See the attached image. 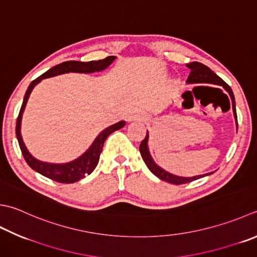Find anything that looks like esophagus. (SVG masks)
Wrapping results in <instances>:
<instances>
[{
  "instance_id": "esophagus-1",
  "label": "esophagus",
  "mask_w": 257,
  "mask_h": 257,
  "mask_svg": "<svg viewBox=\"0 0 257 257\" xmlns=\"http://www.w3.org/2000/svg\"><path fill=\"white\" fill-rule=\"evenodd\" d=\"M136 120H144V115L139 113H134L128 117V121H136Z\"/></svg>"
}]
</instances>
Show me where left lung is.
Segmentation results:
<instances>
[{
	"label": "left lung",
	"instance_id": "left-lung-1",
	"mask_svg": "<svg viewBox=\"0 0 257 257\" xmlns=\"http://www.w3.org/2000/svg\"><path fill=\"white\" fill-rule=\"evenodd\" d=\"M187 68L190 69V73L189 77L187 79V83H208V84H216V85H220L223 87L226 91L228 92L230 99H232V107H233V112H234V117L236 119V123H237V114H236V105H235V98H234V93L230 89L229 85L226 83L222 78H219L217 74L214 73L212 70H210L208 67H206L205 64L200 63V62H192L186 64ZM148 132L147 135H146V138L143 140L142 144H140V154H142V157L144 159L145 164L147 165V167L149 168L150 172H152L155 176H157L159 179L164 180V182H167L174 185H182V184H187L190 182H194L196 179H199L202 177H205V176L212 175L213 173H208V174H204V175H198V176H194V177H179V176H175L173 174H170L168 172H166L163 168H160L158 165H156L154 159L150 156L149 149H148Z\"/></svg>",
	"mask_w": 257,
	"mask_h": 257
}]
</instances>
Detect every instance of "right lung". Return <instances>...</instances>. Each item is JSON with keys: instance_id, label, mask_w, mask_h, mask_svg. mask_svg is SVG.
I'll return each instance as SVG.
<instances>
[{"instance_id": "right-lung-1", "label": "right lung", "mask_w": 257, "mask_h": 257, "mask_svg": "<svg viewBox=\"0 0 257 257\" xmlns=\"http://www.w3.org/2000/svg\"><path fill=\"white\" fill-rule=\"evenodd\" d=\"M115 60V57L113 55H110L105 59L98 60V61H89V62H81V61H65L60 63L55 67L48 70L47 72L40 75L39 78L30 83L27 92L24 94L23 98V103L22 107L20 109L19 117L17 119V127H15V134H17V138L20 145V148H21V152L25 162L35 172L41 174L45 177H48L52 180H55L58 183L62 184H72L78 182V180L84 178L87 175L91 174L94 168L97 167L99 163L100 154L102 152L103 144L105 139L108 138L110 134H112L115 130L121 129L125 124V121H119L114 123L110 127L105 128L102 133H100L97 138L94 139L92 145L90 146V148L85 152L82 156H80L73 162H70L67 164H50V163H44L40 162V160L35 159L33 156L29 153V150L25 147L23 143L22 136H21V119L22 114L24 111L25 105H27L28 99L30 97V93L33 90V88L37 85L41 80L47 79L50 77H54V75L58 74H63V73H69V72H79V73H92V72H99L102 71V70L107 69L110 64H111Z\"/></svg>"}]
</instances>
